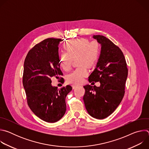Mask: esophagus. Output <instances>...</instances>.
<instances>
[{
    "label": "esophagus",
    "mask_w": 149,
    "mask_h": 149,
    "mask_svg": "<svg viewBox=\"0 0 149 149\" xmlns=\"http://www.w3.org/2000/svg\"><path fill=\"white\" fill-rule=\"evenodd\" d=\"M72 89H75L77 87V85H72Z\"/></svg>",
    "instance_id": "1"
}]
</instances>
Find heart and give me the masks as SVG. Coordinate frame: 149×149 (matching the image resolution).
I'll return each mask as SVG.
<instances>
[{
	"instance_id": "1",
	"label": "heart",
	"mask_w": 149,
	"mask_h": 149,
	"mask_svg": "<svg viewBox=\"0 0 149 149\" xmlns=\"http://www.w3.org/2000/svg\"><path fill=\"white\" fill-rule=\"evenodd\" d=\"M67 53L59 56V65L64 71L70 70L72 59L78 56V64L79 66L67 77V81L72 84L82 82L84 77L87 75V66L91 67L98 61L100 54V47L95 40L90 42L87 38L75 39L65 44Z\"/></svg>"
}]
</instances>
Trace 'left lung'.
Here are the masks:
<instances>
[{"label": "left lung", "mask_w": 149, "mask_h": 149, "mask_svg": "<svg viewBox=\"0 0 149 149\" xmlns=\"http://www.w3.org/2000/svg\"><path fill=\"white\" fill-rule=\"evenodd\" d=\"M101 44L96 68L88 77L90 82H100V86H84L83 97L88 114L97 119L111 115L120 104L125 93L128 69L124 54L118 47L102 35H94ZM92 83V84H93Z\"/></svg>", "instance_id": "1"}]
</instances>
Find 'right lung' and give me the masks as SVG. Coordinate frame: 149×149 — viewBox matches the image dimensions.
I'll use <instances>...</instances> for the list:
<instances>
[{
	"instance_id": "add662e5",
	"label": "right lung",
	"mask_w": 149,
	"mask_h": 149,
	"mask_svg": "<svg viewBox=\"0 0 149 149\" xmlns=\"http://www.w3.org/2000/svg\"><path fill=\"white\" fill-rule=\"evenodd\" d=\"M61 40L48 38L41 41L28 52L24 62L22 81L28 106L37 117L48 123L56 122L65 114V98L72 88L67 86L59 90L51 85L52 77L59 78L63 75L58 55Z\"/></svg>"
}]
</instances>
